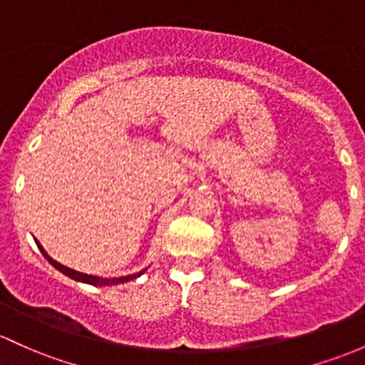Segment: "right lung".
<instances>
[{
	"label": "right lung",
	"mask_w": 365,
	"mask_h": 365,
	"mask_svg": "<svg viewBox=\"0 0 365 365\" xmlns=\"http://www.w3.org/2000/svg\"><path fill=\"white\" fill-rule=\"evenodd\" d=\"M36 244H38V247H40V250H41V254H43V256L46 257V261H48L50 264L53 266V268H57L58 272H61V273H64V275H68L69 278H73V280H78V282H85V284H90V285H116V284H123V282L134 280V278L140 277V275H143V273H144V269H143V272H139V273H134V275H128V277H120V278H103V277H93V275H87V273L74 272V269L68 268V266H64V264H61V262L53 261L52 257H50L48 254L45 252V249H43V247L40 245V242H36Z\"/></svg>",
	"instance_id": "right-lung-1"
}]
</instances>
